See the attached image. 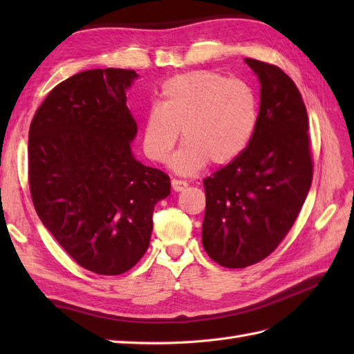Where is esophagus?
Segmentation results:
<instances>
[{
	"label": "esophagus",
	"instance_id": "esophagus-1",
	"mask_svg": "<svg viewBox=\"0 0 354 354\" xmlns=\"http://www.w3.org/2000/svg\"><path fill=\"white\" fill-rule=\"evenodd\" d=\"M187 185L189 184L185 181H181V179H171V189L175 192H183Z\"/></svg>",
	"mask_w": 354,
	"mask_h": 354
}]
</instances>
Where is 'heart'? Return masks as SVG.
<instances>
[{"label": "heart", "instance_id": "b5f03b06", "mask_svg": "<svg viewBox=\"0 0 354 354\" xmlns=\"http://www.w3.org/2000/svg\"><path fill=\"white\" fill-rule=\"evenodd\" d=\"M257 122L259 100L250 84L208 70L178 74L164 82L161 102L146 112L142 149L149 160L164 162L181 129L184 145L170 165L193 175L208 161H234L250 145Z\"/></svg>", "mask_w": 354, "mask_h": 354}]
</instances>
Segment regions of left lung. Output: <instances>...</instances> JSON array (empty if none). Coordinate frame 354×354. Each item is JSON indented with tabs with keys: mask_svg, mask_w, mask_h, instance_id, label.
<instances>
[{
	"mask_svg": "<svg viewBox=\"0 0 354 354\" xmlns=\"http://www.w3.org/2000/svg\"><path fill=\"white\" fill-rule=\"evenodd\" d=\"M260 80L259 122L234 161L204 179L202 245L225 268L275 251L298 217L313 176L309 118L297 85L275 65L246 57Z\"/></svg>",
	"mask_w": 354,
	"mask_h": 354,
	"instance_id": "obj_1",
	"label": "left lung"
}]
</instances>
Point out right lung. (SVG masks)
<instances>
[{
  "mask_svg": "<svg viewBox=\"0 0 354 354\" xmlns=\"http://www.w3.org/2000/svg\"><path fill=\"white\" fill-rule=\"evenodd\" d=\"M133 70L74 74L50 91L28 131V184L37 216L77 265L120 275L149 248L164 171L135 160L126 104Z\"/></svg>",
  "mask_w": 354,
  "mask_h": 354,
  "instance_id": "right-lung-1",
  "label": "right lung"
}]
</instances>
